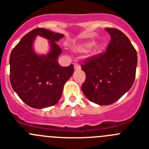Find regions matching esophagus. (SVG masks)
<instances>
[{"mask_svg": "<svg viewBox=\"0 0 149 149\" xmlns=\"http://www.w3.org/2000/svg\"><path fill=\"white\" fill-rule=\"evenodd\" d=\"M74 70H79V69L81 68V66H80V65H79L78 63H74Z\"/></svg>", "mask_w": 149, "mask_h": 149, "instance_id": "esophagus-1", "label": "esophagus"}]
</instances>
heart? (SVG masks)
<instances>
[{
	"label": "heart",
	"mask_w": 149,
	"mask_h": 149,
	"mask_svg": "<svg viewBox=\"0 0 149 149\" xmlns=\"http://www.w3.org/2000/svg\"><path fill=\"white\" fill-rule=\"evenodd\" d=\"M95 45L94 41H89V42H84L83 44L80 45L77 47V50L79 51H84V50L89 49L91 48ZM101 48V46H99V48Z\"/></svg>",
	"instance_id": "b5f03b06"
}]
</instances>
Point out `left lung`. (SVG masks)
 I'll use <instances>...</instances> for the list:
<instances>
[{
    "label": "left lung",
    "mask_w": 149,
    "mask_h": 149,
    "mask_svg": "<svg viewBox=\"0 0 149 149\" xmlns=\"http://www.w3.org/2000/svg\"><path fill=\"white\" fill-rule=\"evenodd\" d=\"M105 30L111 38L107 51L81 65L86 74L81 89L89 101L99 105L114 103L131 89L137 65L136 51L128 38L116 28Z\"/></svg>",
    "instance_id": "left-lung-1"
}]
</instances>
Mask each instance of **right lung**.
Instances as JSON below:
<instances>
[{
    "label": "right lung",
    "mask_w": 149,
    "mask_h": 149,
    "mask_svg": "<svg viewBox=\"0 0 149 149\" xmlns=\"http://www.w3.org/2000/svg\"><path fill=\"white\" fill-rule=\"evenodd\" d=\"M37 35L49 40L50 51L38 55L33 49ZM63 34L45 28L31 30L13 48L10 57L11 86L28 106L42 109L56 104L63 93L64 84L74 73V66L63 67L57 62L62 53L56 44Z\"/></svg>",
    "instance_id": "right-lung-1"
}]
</instances>
